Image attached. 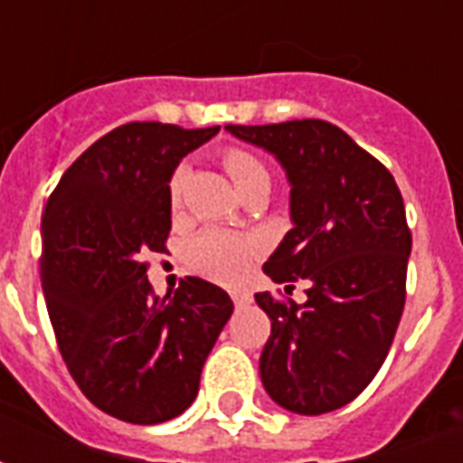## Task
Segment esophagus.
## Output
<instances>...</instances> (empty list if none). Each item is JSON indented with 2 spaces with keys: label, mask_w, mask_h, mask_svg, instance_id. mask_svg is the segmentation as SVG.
Wrapping results in <instances>:
<instances>
[{
  "label": "esophagus",
  "mask_w": 463,
  "mask_h": 463,
  "mask_svg": "<svg viewBox=\"0 0 463 463\" xmlns=\"http://www.w3.org/2000/svg\"><path fill=\"white\" fill-rule=\"evenodd\" d=\"M231 298L232 302H235V307H245V305H250L252 302L250 292H232Z\"/></svg>",
  "instance_id": "esophagus-1"
}]
</instances>
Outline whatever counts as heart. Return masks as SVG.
I'll return each instance as SVG.
<instances>
[{"instance_id":"b5f03b06","label":"heart","mask_w":463,"mask_h":463,"mask_svg":"<svg viewBox=\"0 0 463 463\" xmlns=\"http://www.w3.org/2000/svg\"><path fill=\"white\" fill-rule=\"evenodd\" d=\"M225 171L231 173L232 183L238 188L255 181H270L265 165L245 151L225 153ZM181 188L183 171H178L171 181L173 203L181 201ZM255 255H258V242L252 241V238L231 231H221V228H211V231L201 232L188 245V260H191L193 268L201 275H205V278L218 282L241 280L242 275L248 272V268H250Z\"/></svg>"}]
</instances>
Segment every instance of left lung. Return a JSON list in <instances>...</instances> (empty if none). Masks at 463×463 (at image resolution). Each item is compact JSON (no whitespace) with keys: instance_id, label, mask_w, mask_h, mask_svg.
Instances as JSON below:
<instances>
[{"instance_id":"8db88e82","label":"left lung","mask_w":463,"mask_h":463,"mask_svg":"<svg viewBox=\"0 0 463 463\" xmlns=\"http://www.w3.org/2000/svg\"><path fill=\"white\" fill-rule=\"evenodd\" d=\"M275 156L290 183V221L262 270L310 280L307 300L258 292L270 317L260 379L275 404L325 414L362 394L387 357L407 298L411 232L392 173L320 118L225 126Z\"/></svg>"}]
</instances>
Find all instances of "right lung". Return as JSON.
<instances>
[{
    "label": "right lung",
    "instance_id": "1",
    "mask_svg": "<svg viewBox=\"0 0 463 463\" xmlns=\"http://www.w3.org/2000/svg\"><path fill=\"white\" fill-rule=\"evenodd\" d=\"M213 128L136 121L76 158L42 218V290L59 352L86 399L131 424L191 407L232 300L201 278L156 298L143 255L165 252L171 178Z\"/></svg>",
    "mask_w": 463,
    "mask_h": 463
}]
</instances>
